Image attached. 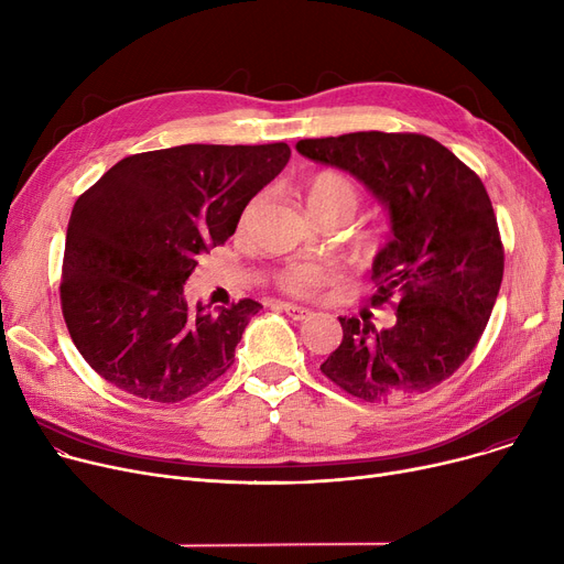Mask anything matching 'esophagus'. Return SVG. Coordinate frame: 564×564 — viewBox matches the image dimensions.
I'll use <instances>...</instances> for the list:
<instances>
[{"mask_svg": "<svg viewBox=\"0 0 564 564\" xmlns=\"http://www.w3.org/2000/svg\"><path fill=\"white\" fill-rule=\"evenodd\" d=\"M281 311H283L288 317L297 319V322L308 319V317L313 315V311H311V308H304V306H297V304H281Z\"/></svg>", "mask_w": 564, "mask_h": 564, "instance_id": "34e87169", "label": "esophagus"}]
</instances>
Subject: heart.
Instances as JSON below:
<instances>
[{
	"label": "heart",
	"mask_w": 564,
	"mask_h": 564,
	"mask_svg": "<svg viewBox=\"0 0 564 564\" xmlns=\"http://www.w3.org/2000/svg\"><path fill=\"white\" fill-rule=\"evenodd\" d=\"M308 213L319 221L351 219L359 207V189L349 175L340 171H319L306 183L304 189ZM332 279L327 264L294 262L281 272L279 283L290 292H313Z\"/></svg>",
	"instance_id": "heart-1"
}]
</instances>
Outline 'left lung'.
Wrapping results in <instances>:
<instances>
[{
    "instance_id": "left-lung-1",
    "label": "left lung",
    "mask_w": 564,
    "mask_h": 564,
    "mask_svg": "<svg viewBox=\"0 0 564 564\" xmlns=\"http://www.w3.org/2000/svg\"><path fill=\"white\" fill-rule=\"evenodd\" d=\"M297 151L347 171L387 207L391 237L372 260V304L398 294L395 324L338 317L343 343L319 366L366 402L425 393L478 345L502 281L489 194L446 145L425 134L351 132L302 139Z\"/></svg>"
}]
</instances>
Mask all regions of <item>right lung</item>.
<instances>
[{
    "label": "right lung",
    "mask_w": 564,
    "mask_h": 564,
    "mask_svg": "<svg viewBox=\"0 0 564 564\" xmlns=\"http://www.w3.org/2000/svg\"><path fill=\"white\" fill-rule=\"evenodd\" d=\"M288 160V143L173 145L121 160L77 198L62 308L75 347L102 379L143 400L181 402L232 366L262 306L192 308L185 283Z\"/></svg>",
    "instance_id": "obj_1"
}]
</instances>
